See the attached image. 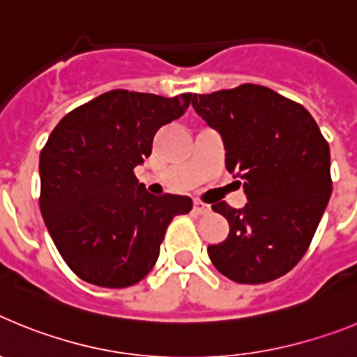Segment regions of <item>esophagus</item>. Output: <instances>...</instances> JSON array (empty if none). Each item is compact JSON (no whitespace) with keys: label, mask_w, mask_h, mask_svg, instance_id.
<instances>
[{"label":"esophagus","mask_w":357,"mask_h":357,"mask_svg":"<svg viewBox=\"0 0 357 357\" xmlns=\"http://www.w3.org/2000/svg\"><path fill=\"white\" fill-rule=\"evenodd\" d=\"M193 211L198 214H207L211 211V206H207V204H202V202L195 200L193 202Z\"/></svg>","instance_id":"34e87169"}]
</instances>
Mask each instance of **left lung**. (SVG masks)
<instances>
[{
  "instance_id": "1",
  "label": "left lung",
  "mask_w": 357,
  "mask_h": 357,
  "mask_svg": "<svg viewBox=\"0 0 357 357\" xmlns=\"http://www.w3.org/2000/svg\"><path fill=\"white\" fill-rule=\"evenodd\" d=\"M193 109L222 135L225 164L247 195L227 218L225 241L207 254L220 273L241 284L284 275L302 259L329 204L331 151L313 116L263 85L195 94Z\"/></svg>"
}]
</instances>
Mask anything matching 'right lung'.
<instances>
[{"label":"right lung","mask_w":357,"mask_h":357,"mask_svg":"<svg viewBox=\"0 0 357 357\" xmlns=\"http://www.w3.org/2000/svg\"><path fill=\"white\" fill-rule=\"evenodd\" d=\"M193 94L109 91L71 110L40 151V214L62 259L80 279L127 288L146 277L172 218L193 200L153 197L134 175L159 132Z\"/></svg>","instance_id":"1"}]
</instances>
